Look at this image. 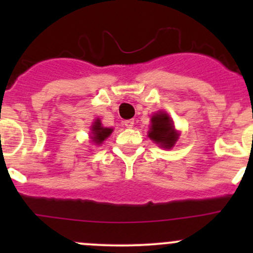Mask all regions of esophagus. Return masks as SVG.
I'll return each instance as SVG.
<instances>
[{
    "label": "esophagus",
    "instance_id": "esophagus-1",
    "mask_svg": "<svg viewBox=\"0 0 253 253\" xmlns=\"http://www.w3.org/2000/svg\"><path fill=\"white\" fill-rule=\"evenodd\" d=\"M124 124H125V126L127 127V128H132V127L134 126V120H126Z\"/></svg>",
    "mask_w": 253,
    "mask_h": 253
}]
</instances>
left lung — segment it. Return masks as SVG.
<instances>
[{
    "mask_svg": "<svg viewBox=\"0 0 253 253\" xmlns=\"http://www.w3.org/2000/svg\"><path fill=\"white\" fill-rule=\"evenodd\" d=\"M177 131L175 129L172 120L167 112H157L150 119V128L148 131V137L159 144V147L165 149H171L177 142Z\"/></svg>",
    "mask_w": 253,
    "mask_h": 253,
    "instance_id": "1",
    "label": "left lung"
}]
</instances>
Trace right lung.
<instances>
[{
  "mask_svg": "<svg viewBox=\"0 0 253 253\" xmlns=\"http://www.w3.org/2000/svg\"><path fill=\"white\" fill-rule=\"evenodd\" d=\"M90 131L91 141L95 143V144H101V143L110 136L114 129L109 128V127H103L100 120L96 119L95 121H94V124L91 125Z\"/></svg>",
  "mask_w": 253,
  "mask_h": 253,
  "instance_id": "add662e5",
  "label": "right lung"
}]
</instances>
